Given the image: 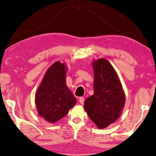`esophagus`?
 <instances>
[{
    "label": "esophagus",
    "mask_w": 156,
    "mask_h": 156,
    "mask_svg": "<svg viewBox=\"0 0 156 156\" xmlns=\"http://www.w3.org/2000/svg\"><path fill=\"white\" fill-rule=\"evenodd\" d=\"M79 101L81 103V104H83L84 103V98L83 97H80V99H79Z\"/></svg>",
    "instance_id": "1"
}]
</instances>
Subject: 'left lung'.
Listing matches in <instances>:
<instances>
[{
  "instance_id": "left-lung-1",
  "label": "left lung",
  "mask_w": 156,
  "mask_h": 156,
  "mask_svg": "<svg viewBox=\"0 0 156 156\" xmlns=\"http://www.w3.org/2000/svg\"><path fill=\"white\" fill-rule=\"evenodd\" d=\"M94 94L86 99L83 108L99 129H104L121 116L125 94L114 67L104 58L92 62Z\"/></svg>"
}]
</instances>
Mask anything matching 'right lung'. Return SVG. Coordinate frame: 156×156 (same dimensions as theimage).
<instances>
[{
    "instance_id": "add662e5",
    "label": "right lung",
    "mask_w": 156,
    "mask_h": 156,
    "mask_svg": "<svg viewBox=\"0 0 156 156\" xmlns=\"http://www.w3.org/2000/svg\"><path fill=\"white\" fill-rule=\"evenodd\" d=\"M66 64L55 62L46 70L35 94L38 114L51 123L64 118L76 103L66 86Z\"/></svg>"
}]
</instances>
